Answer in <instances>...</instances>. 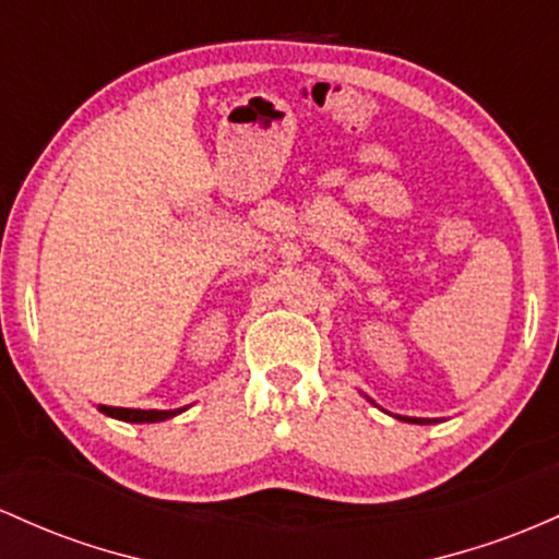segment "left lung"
I'll return each mask as SVG.
<instances>
[{
    "label": "left lung",
    "instance_id": "left-lung-1",
    "mask_svg": "<svg viewBox=\"0 0 559 559\" xmlns=\"http://www.w3.org/2000/svg\"><path fill=\"white\" fill-rule=\"evenodd\" d=\"M372 401V399H369ZM374 404V401H372ZM396 419H404V423H415V425H430V423H438V419H423V417H401V415H393Z\"/></svg>",
    "mask_w": 559,
    "mask_h": 559
}]
</instances>
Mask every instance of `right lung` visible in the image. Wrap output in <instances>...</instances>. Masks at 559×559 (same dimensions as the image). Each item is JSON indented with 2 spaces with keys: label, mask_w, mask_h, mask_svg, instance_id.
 Here are the masks:
<instances>
[{
  "label": "right lung",
  "mask_w": 559,
  "mask_h": 559,
  "mask_svg": "<svg viewBox=\"0 0 559 559\" xmlns=\"http://www.w3.org/2000/svg\"><path fill=\"white\" fill-rule=\"evenodd\" d=\"M103 415H108L112 419H121V423H163V419H171L181 415V412L187 409V406H181V409H127V406H105L99 404L97 406Z\"/></svg>",
  "instance_id": "1"
}]
</instances>
